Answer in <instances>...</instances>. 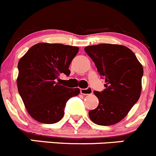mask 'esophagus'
Instances as JSON below:
<instances>
[{"label": "esophagus", "instance_id": "34e87169", "mask_svg": "<svg viewBox=\"0 0 156 156\" xmlns=\"http://www.w3.org/2000/svg\"><path fill=\"white\" fill-rule=\"evenodd\" d=\"M80 93L83 95H90L93 93V90L90 87L87 89H80Z\"/></svg>", "mask_w": 156, "mask_h": 156}]
</instances>
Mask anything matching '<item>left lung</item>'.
<instances>
[{"label":"left lung","mask_w":156,"mask_h":156,"mask_svg":"<svg viewBox=\"0 0 156 156\" xmlns=\"http://www.w3.org/2000/svg\"><path fill=\"white\" fill-rule=\"evenodd\" d=\"M84 50L106 82L104 90L94 91L99 103L89 112V116L97 125H114L125 118L139 100L143 68L125 46L102 44L86 47Z\"/></svg>","instance_id":"obj_1"}]
</instances>
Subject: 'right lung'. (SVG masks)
Masks as SVG:
<instances>
[{"instance_id":"1","label":"right lung","mask_w":156,"mask_h":156,"mask_svg":"<svg viewBox=\"0 0 156 156\" xmlns=\"http://www.w3.org/2000/svg\"><path fill=\"white\" fill-rule=\"evenodd\" d=\"M79 47L40 43L31 47L18 62L19 94L32 118L46 124L63 118L68 99L79 95V88L60 85V74L69 76V66Z\"/></svg>"}]
</instances>
